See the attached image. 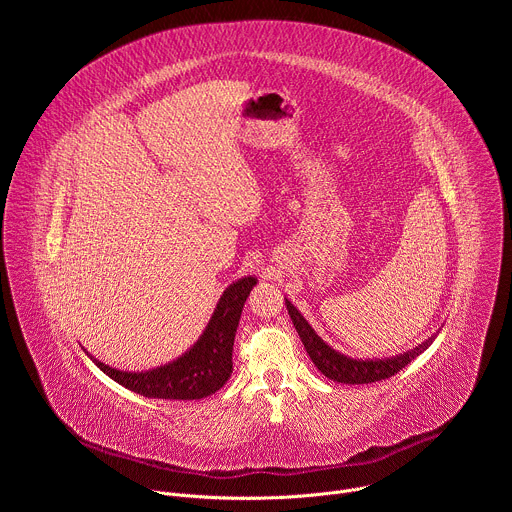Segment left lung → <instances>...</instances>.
Wrapping results in <instances>:
<instances>
[{"label":"left lung","mask_w":512,"mask_h":512,"mask_svg":"<svg viewBox=\"0 0 512 512\" xmlns=\"http://www.w3.org/2000/svg\"><path fill=\"white\" fill-rule=\"evenodd\" d=\"M287 306V314L294 322L304 348L308 350L312 362L316 364V369L338 383H346V385H364V383H377L383 379H389L393 375H397L401 369H405L407 364L419 356L431 342L435 336L427 338L425 342H421L419 346H415L409 352H403L399 356L393 358H377V360H360V358H350L346 354H340L338 350L330 348L316 332L314 328L306 322V318L294 308V304L285 300Z\"/></svg>","instance_id":"obj_1"}]
</instances>
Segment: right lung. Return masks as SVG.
Listing matches in <instances>:
<instances>
[{"label": "right lung", "instance_id": "right-lung-1", "mask_svg": "<svg viewBox=\"0 0 512 512\" xmlns=\"http://www.w3.org/2000/svg\"><path fill=\"white\" fill-rule=\"evenodd\" d=\"M255 277L227 287L200 340L178 360L145 373H123L93 358L97 367L125 389L148 399H202L221 389L233 373V344Z\"/></svg>", "mask_w": 512, "mask_h": 512}]
</instances>
